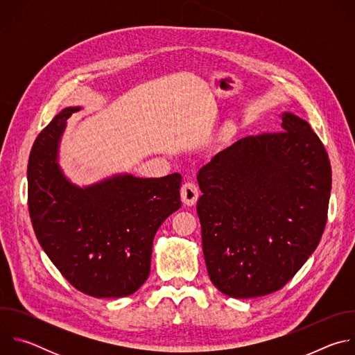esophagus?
Wrapping results in <instances>:
<instances>
[{"label":"esophagus","mask_w":355,"mask_h":355,"mask_svg":"<svg viewBox=\"0 0 355 355\" xmlns=\"http://www.w3.org/2000/svg\"><path fill=\"white\" fill-rule=\"evenodd\" d=\"M198 196H199V189L193 182H185L181 187V199L187 207L195 205Z\"/></svg>","instance_id":"obj_1"}]
</instances>
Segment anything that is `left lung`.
Here are the masks:
<instances>
[{"instance_id": "8db88e82", "label": "left lung", "mask_w": 355, "mask_h": 355, "mask_svg": "<svg viewBox=\"0 0 355 355\" xmlns=\"http://www.w3.org/2000/svg\"><path fill=\"white\" fill-rule=\"evenodd\" d=\"M281 118L282 132L243 137L198 171L207 270L232 297L281 289L312 256L327 222V151L306 121Z\"/></svg>"}]
</instances>
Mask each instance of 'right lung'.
<instances>
[{"mask_svg": "<svg viewBox=\"0 0 355 355\" xmlns=\"http://www.w3.org/2000/svg\"><path fill=\"white\" fill-rule=\"evenodd\" d=\"M64 108L36 137L28 163V207L36 239L62 275L94 297L136 292L150 274L153 239L181 208L178 173L162 178L116 174L88 187L70 182L59 144Z\"/></svg>", "mask_w": 355, "mask_h": 355, "instance_id": "right-lung-1", "label": "right lung"}]
</instances>
